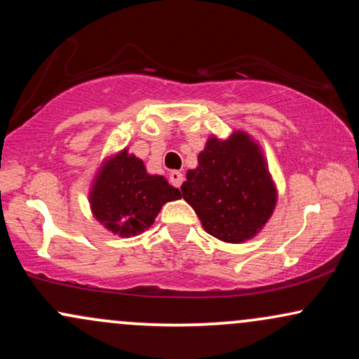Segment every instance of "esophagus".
Wrapping results in <instances>:
<instances>
[{
  "mask_svg": "<svg viewBox=\"0 0 359 359\" xmlns=\"http://www.w3.org/2000/svg\"><path fill=\"white\" fill-rule=\"evenodd\" d=\"M168 179H170V184L174 185V187H180L184 182V174L179 170H172L170 175H168Z\"/></svg>",
  "mask_w": 359,
  "mask_h": 359,
  "instance_id": "34e87169",
  "label": "esophagus"
}]
</instances>
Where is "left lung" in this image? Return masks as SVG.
Here are the masks:
<instances>
[{
  "instance_id": "1",
  "label": "left lung",
  "mask_w": 359,
  "mask_h": 359,
  "mask_svg": "<svg viewBox=\"0 0 359 359\" xmlns=\"http://www.w3.org/2000/svg\"><path fill=\"white\" fill-rule=\"evenodd\" d=\"M180 191L205 231L226 243L257 236L277 204L265 156L245 131L209 138Z\"/></svg>"
}]
</instances>
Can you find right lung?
<instances>
[{
    "instance_id": "obj_1",
    "label": "right lung",
    "mask_w": 359,
    "mask_h": 359,
    "mask_svg": "<svg viewBox=\"0 0 359 359\" xmlns=\"http://www.w3.org/2000/svg\"><path fill=\"white\" fill-rule=\"evenodd\" d=\"M180 199L165 177L150 175L125 148L102 163L89 194L94 217L118 236H135L154 224L162 205Z\"/></svg>"
}]
</instances>
